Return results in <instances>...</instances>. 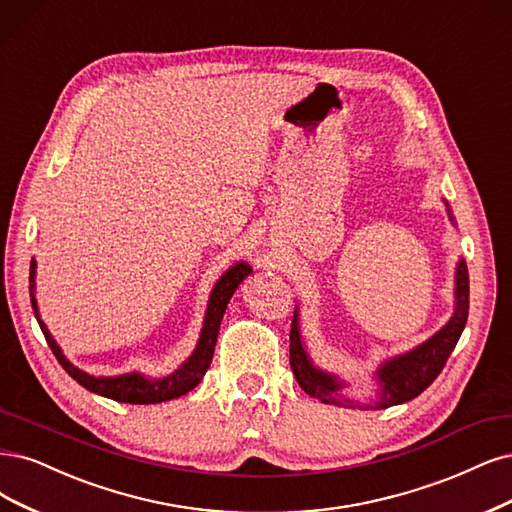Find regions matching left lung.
Instances as JSON below:
<instances>
[{
    "mask_svg": "<svg viewBox=\"0 0 512 512\" xmlns=\"http://www.w3.org/2000/svg\"><path fill=\"white\" fill-rule=\"evenodd\" d=\"M447 211L449 220L453 222L449 205ZM468 294V267L466 260L460 258L455 267V311L451 315V320L436 334H432L428 341L407 351V354L385 360L377 368V381L381 390L377 400L370 404V409H387L394 407V404L409 402L424 392L440 375V370H443L447 358L451 356V351L455 349L464 332L468 320ZM290 366L298 385H301L309 396L320 398L324 404H334V407L354 409V400H349L341 394L345 383L339 381V377L324 373V370H320L311 362L301 339V330H298V311H294V320L290 328ZM358 409H362L360 404Z\"/></svg>",
    "mask_w": 512,
    "mask_h": 512,
    "instance_id": "left-lung-1",
    "label": "left lung"
}]
</instances>
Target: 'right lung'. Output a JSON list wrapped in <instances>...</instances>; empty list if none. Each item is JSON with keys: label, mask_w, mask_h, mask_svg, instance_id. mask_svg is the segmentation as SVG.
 Segmentation results:
<instances>
[{"label": "right lung", "mask_w": 512, "mask_h": 512, "mask_svg": "<svg viewBox=\"0 0 512 512\" xmlns=\"http://www.w3.org/2000/svg\"><path fill=\"white\" fill-rule=\"evenodd\" d=\"M35 267H38V264H35V258H33L31 267H29L31 307H33L35 317H38V324L44 332L48 347L52 349V354H55L59 364L65 368V373L72 379H76L82 387H86L88 392L112 398L116 402H127V404H156V402L180 398V396L188 394L190 390H195L199 381L203 379V375L207 373L211 358H214L218 330H220V322L224 317L226 305H228V301H231V296L235 294L241 281L252 273V267L248 262H237L235 267L228 269L216 281L214 290H211V294H209V303H207V311H205L203 328L199 334V343H197L195 351H192V356L178 370H173L169 377L148 379L139 373H127V375H118V377H95V375L84 373V370L76 368L72 362H69L63 356L61 347L55 343V339H52V334L48 332L46 324L40 320L38 301H35Z\"/></svg>", "instance_id": "1"}]
</instances>
